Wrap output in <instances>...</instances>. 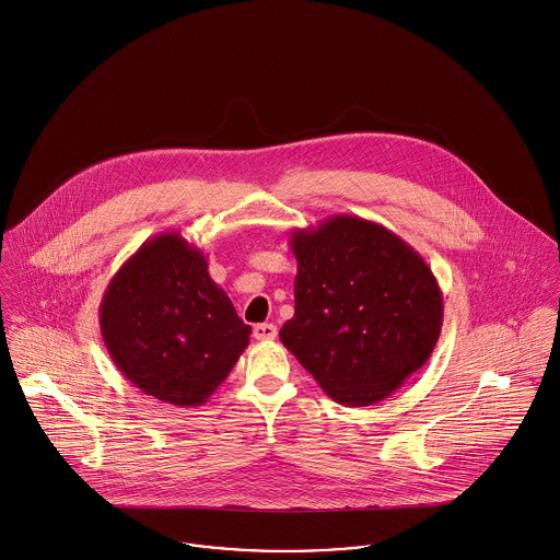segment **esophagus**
Instances as JSON below:
<instances>
[{
    "instance_id": "1",
    "label": "esophagus",
    "mask_w": 560,
    "mask_h": 560,
    "mask_svg": "<svg viewBox=\"0 0 560 560\" xmlns=\"http://www.w3.org/2000/svg\"><path fill=\"white\" fill-rule=\"evenodd\" d=\"M253 334H255L256 340H273L278 336V329L271 323H260V325H255Z\"/></svg>"
}]
</instances>
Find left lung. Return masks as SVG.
<instances>
[{"mask_svg":"<svg viewBox=\"0 0 560 560\" xmlns=\"http://www.w3.org/2000/svg\"><path fill=\"white\" fill-rule=\"evenodd\" d=\"M295 316L282 345L345 407L392 396L436 347L443 293L402 237L359 215L338 213L293 229Z\"/></svg>","mask_w":560,"mask_h":560,"instance_id":"obj_1","label":"left lung"}]
</instances>
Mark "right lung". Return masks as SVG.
I'll list each match as a JSON object with an SVG mask.
<instances>
[{
  "mask_svg": "<svg viewBox=\"0 0 560 560\" xmlns=\"http://www.w3.org/2000/svg\"><path fill=\"white\" fill-rule=\"evenodd\" d=\"M104 347L143 394L201 407L250 342L229 295L211 280L203 250L182 233H158L110 278L101 302Z\"/></svg>",
  "mask_w": 560,
  "mask_h": 560,
  "instance_id": "add662e5",
  "label": "right lung"
}]
</instances>
